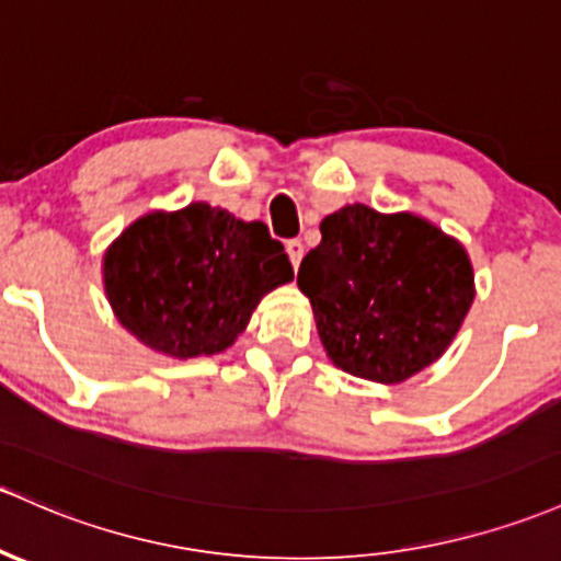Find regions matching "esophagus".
Here are the masks:
<instances>
[{"instance_id":"esophagus-1","label":"esophagus","mask_w":561,"mask_h":561,"mask_svg":"<svg viewBox=\"0 0 561 561\" xmlns=\"http://www.w3.org/2000/svg\"><path fill=\"white\" fill-rule=\"evenodd\" d=\"M286 254H288V259H291L294 270H297L299 262H302V256H305L302 240H288V243H286Z\"/></svg>"}]
</instances>
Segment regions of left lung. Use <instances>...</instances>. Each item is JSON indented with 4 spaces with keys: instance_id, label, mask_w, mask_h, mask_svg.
Segmentation results:
<instances>
[{
    "instance_id": "obj_1",
    "label": "left lung",
    "mask_w": 561,
    "mask_h": 561,
    "mask_svg": "<svg viewBox=\"0 0 561 561\" xmlns=\"http://www.w3.org/2000/svg\"><path fill=\"white\" fill-rule=\"evenodd\" d=\"M318 336L342 371L403 382L442 358L473 302L460 240L414 214L345 206L321 221L299 264Z\"/></svg>"
}]
</instances>
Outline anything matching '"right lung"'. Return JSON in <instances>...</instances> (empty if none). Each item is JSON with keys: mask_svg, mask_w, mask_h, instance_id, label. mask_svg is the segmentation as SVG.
Masks as SVG:
<instances>
[{"mask_svg": "<svg viewBox=\"0 0 561 561\" xmlns=\"http://www.w3.org/2000/svg\"><path fill=\"white\" fill-rule=\"evenodd\" d=\"M291 278V262L267 225L208 203L141 216L104 256L117 321L171 358L227 351L259 299Z\"/></svg>", "mask_w": 561, "mask_h": 561, "instance_id": "1", "label": "right lung"}]
</instances>
